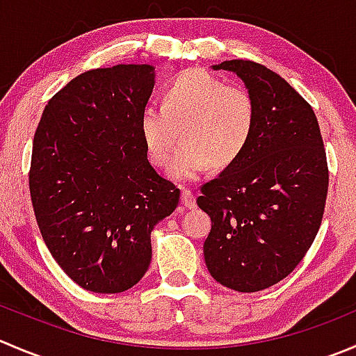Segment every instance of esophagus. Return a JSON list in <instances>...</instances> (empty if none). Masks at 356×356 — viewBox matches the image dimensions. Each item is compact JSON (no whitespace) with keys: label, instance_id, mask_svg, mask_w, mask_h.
Segmentation results:
<instances>
[{"label":"esophagus","instance_id":"obj_1","mask_svg":"<svg viewBox=\"0 0 356 356\" xmlns=\"http://www.w3.org/2000/svg\"><path fill=\"white\" fill-rule=\"evenodd\" d=\"M181 202L186 209H195L196 205V196L191 189H182L181 193Z\"/></svg>","mask_w":356,"mask_h":356}]
</instances>
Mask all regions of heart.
Segmentation results:
<instances>
[{"mask_svg": "<svg viewBox=\"0 0 356 356\" xmlns=\"http://www.w3.org/2000/svg\"><path fill=\"white\" fill-rule=\"evenodd\" d=\"M255 104L243 86L227 85L203 69L179 74L165 90L163 106L147 104L140 113V136L151 163L163 167L177 143L168 174L175 181H195L210 163H233L250 140Z\"/></svg>", "mask_w": 356, "mask_h": 356, "instance_id": "heart-1", "label": "heart"}]
</instances>
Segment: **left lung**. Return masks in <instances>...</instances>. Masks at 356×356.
<instances>
[{
  "instance_id": "1",
  "label": "left lung",
  "mask_w": 356,
  "mask_h": 356,
  "mask_svg": "<svg viewBox=\"0 0 356 356\" xmlns=\"http://www.w3.org/2000/svg\"><path fill=\"white\" fill-rule=\"evenodd\" d=\"M213 69L243 79L255 125L243 153L202 186L196 203L212 220L203 243L213 280L257 292L296 270L322 224L329 167L312 106L282 76L252 60Z\"/></svg>"
}]
</instances>
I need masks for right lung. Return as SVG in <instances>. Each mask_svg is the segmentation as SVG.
Returning <instances> with one entry per match:
<instances>
[{
	"label": "right lung",
	"instance_id": "obj_1",
	"mask_svg": "<svg viewBox=\"0 0 356 356\" xmlns=\"http://www.w3.org/2000/svg\"><path fill=\"white\" fill-rule=\"evenodd\" d=\"M149 64L76 76L48 101L33 140L29 191L41 236L74 284L97 294L132 289L149 268L151 231L181 191L151 167L140 113Z\"/></svg>",
	"mask_w": 356,
	"mask_h": 356
}]
</instances>
